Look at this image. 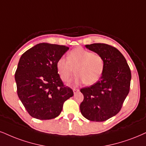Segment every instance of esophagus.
I'll list each match as a JSON object with an SVG mask.
<instances>
[{
  "label": "esophagus",
  "instance_id": "obj_1",
  "mask_svg": "<svg viewBox=\"0 0 146 146\" xmlns=\"http://www.w3.org/2000/svg\"><path fill=\"white\" fill-rule=\"evenodd\" d=\"M79 91V89H73V92H74V94H76L77 92H78Z\"/></svg>",
  "mask_w": 146,
  "mask_h": 146
}]
</instances>
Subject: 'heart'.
Wrapping results in <instances>:
<instances>
[{"mask_svg":"<svg viewBox=\"0 0 146 146\" xmlns=\"http://www.w3.org/2000/svg\"><path fill=\"white\" fill-rule=\"evenodd\" d=\"M57 71L63 81L70 80L74 72L76 73L72 83L78 85L84 82L87 85L96 83L103 74L105 62L100 54L78 47L72 50L67 59L61 57L56 63Z\"/></svg>","mask_w":146,"mask_h":146,"instance_id":"b5f03b06","label":"heart"}]
</instances>
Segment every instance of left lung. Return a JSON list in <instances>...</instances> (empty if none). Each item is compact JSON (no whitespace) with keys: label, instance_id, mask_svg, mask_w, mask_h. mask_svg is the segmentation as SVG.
<instances>
[{"label":"left lung","instance_id":"obj_1","mask_svg":"<svg viewBox=\"0 0 146 146\" xmlns=\"http://www.w3.org/2000/svg\"><path fill=\"white\" fill-rule=\"evenodd\" d=\"M102 55L105 68L100 80L80 89L84 100L80 110L91 121L103 122L119 112L130 89L131 73L123 54L114 46L104 43L85 45Z\"/></svg>","mask_w":146,"mask_h":146}]
</instances>
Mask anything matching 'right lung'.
Masks as SVG:
<instances>
[{
  "label": "right lung",
  "instance_id": "add662e5",
  "mask_svg": "<svg viewBox=\"0 0 146 146\" xmlns=\"http://www.w3.org/2000/svg\"><path fill=\"white\" fill-rule=\"evenodd\" d=\"M69 47L43 42L22 54L15 74L17 92L33 118L49 120L60 114L63 105L73 96L57 71L56 63Z\"/></svg>",
  "mask_w": 146,
  "mask_h": 146
}]
</instances>
